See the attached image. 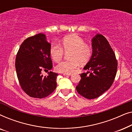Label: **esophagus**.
Returning <instances> with one entry per match:
<instances>
[{
  "mask_svg": "<svg viewBox=\"0 0 132 132\" xmlns=\"http://www.w3.org/2000/svg\"><path fill=\"white\" fill-rule=\"evenodd\" d=\"M64 76H71V73H69V74H67V73H64Z\"/></svg>",
  "mask_w": 132,
  "mask_h": 132,
  "instance_id": "34e87169",
  "label": "esophagus"
}]
</instances>
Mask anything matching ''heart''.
<instances>
[{"label":"heart","instance_id":"obj_1","mask_svg":"<svg viewBox=\"0 0 132 132\" xmlns=\"http://www.w3.org/2000/svg\"><path fill=\"white\" fill-rule=\"evenodd\" d=\"M54 44L50 48V55L53 61L59 62L64 57L65 52H70L68 61L59 62L55 67L57 72L61 73H71L78 67L79 63L85 64L90 60L93 55V50L78 35L68 36L64 38L62 44Z\"/></svg>","mask_w":132,"mask_h":132}]
</instances>
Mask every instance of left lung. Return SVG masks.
Returning a JSON list of instances; mask_svg holds the SVG:
<instances>
[{
    "instance_id": "obj_1",
    "label": "left lung",
    "mask_w": 132,
    "mask_h": 132,
    "mask_svg": "<svg viewBox=\"0 0 132 132\" xmlns=\"http://www.w3.org/2000/svg\"><path fill=\"white\" fill-rule=\"evenodd\" d=\"M93 55L84 68L89 71L80 75L76 90L88 99L97 98L112 85L117 71L118 62L114 52L103 35L97 34L92 39Z\"/></svg>"
}]
</instances>
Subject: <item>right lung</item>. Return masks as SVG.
Segmentation results:
<instances>
[{
	"label": "right lung",
	"mask_w": 132,
	"mask_h": 132,
	"mask_svg": "<svg viewBox=\"0 0 132 132\" xmlns=\"http://www.w3.org/2000/svg\"><path fill=\"white\" fill-rule=\"evenodd\" d=\"M50 47L43 34L28 38L20 47L15 58L16 73L21 88L29 96L44 98L56 88L58 74L50 71L44 76L41 73L53 67Z\"/></svg>",
	"instance_id": "add662e5"
}]
</instances>
